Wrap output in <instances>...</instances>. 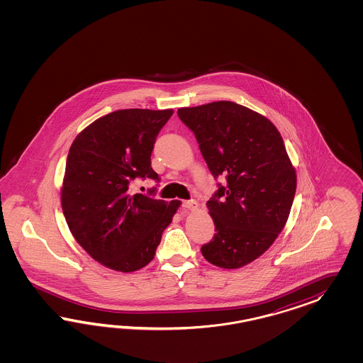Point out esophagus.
<instances>
[{"instance_id": "obj_1", "label": "esophagus", "mask_w": 363, "mask_h": 363, "mask_svg": "<svg viewBox=\"0 0 363 363\" xmlns=\"http://www.w3.org/2000/svg\"><path fill=\"white\" fill-rule=\"evenodd\" d=\"M182 206H184L185 209L197 210L198 202L197 201H194V199H190V201H184V202H182Z\"/></svg>"}]
</instances>
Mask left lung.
Returning a JSON list of instances; mask_svg holds the SVG:
<instances>
[{"mask_svg":"<svg viewBox=\"0 0 363 363\" xmlns=\"http://www.w3.org/2000/svg\"><path fill=\"white\" fill-rule=\"evenodd\" d=\"M196 134L211 174L226 185L208 201L214 238L201 247L211 264L240 269L253 262L284 230L297 189L285 143L264 116L231 101L178 109Z\"/></svg>","mask_w":363,"mask_h":363,"instance_id":"left-lung-1","label":"left lung"}]
</instances>
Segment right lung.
Wrapping results in <instances>:
<instances>
[{"label":"right lung","instance_id":"obj_1","mask_svg":"<svg viewBox=\"0 0 363 363\" xmlns=\"http://www.w3.org/2000/svg\"><path fill=\"white\" fill-rule=\"evenodd\" d=\"M173 109H122L91 122L72 143L61 205L74 240L106 267L132 273L149 264L181 201L132 194L152 178L150 155Z\"/></svg>","mask_w":363,"mask_h":363}]
</instances>
